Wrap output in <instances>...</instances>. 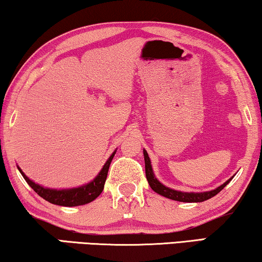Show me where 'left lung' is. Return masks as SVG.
<instances>
[{"instance_id":"obj_1","label":"left lung","mask_w":262,"mask_h":262,"mask_svg":"<svg viewBox=\"0 0 262 262\" xmlns=\"http://www.w3.org/2000/svg\"><path fill=\"white\" fill-rule=\"evenodd\" d=\"M143 154H144V161H145V175H146V180L149 182V185L151 189L157 194L162 195L166 197V199L173 200V201H178V202H203V201H207L214 197L215 195H217L220 191L222 190L223 188L226 187L227 184L229 183L230 181L233 180V177H230L228 181H226L225 183L220 185V187L213 189V190L209 191H203V192H187V191H180V190H175V189H171L169 187H166L163 183H161L157 180V177L155 176L154 170H152V165H151V161L149 155H147L146 150L143 149Z\"/></svg>"}]
</instances>
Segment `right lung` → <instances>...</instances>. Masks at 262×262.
I'll list each match as a JSON object with an SVG mask.
<instances>
[{"mask_svg":"<svg viewBox=\"0 0 262 262\" xmlns=\"http://www.w3.org/2000/svg\"><path fill=\"white\" fill-rule=\"evenodd\" d=\"M116 151L117 150L113 151L111 156L108 157L107 161H106L103 168H101L99 173H98L92 181L77 188L52 189L42 187V185L35 183V182L30 180L29 177L26 176V173L22 171L20 166H17V169L18 171L21 172V175L24 176L26 182L32 187L33 190L35 191L37 195L42 197L43 200L48 201L49 203L62 207H78L82 206V204L92 202V201L96 200L97 197L101 194V191L104 190V184L106 177H107L110 164H111L112 159L115 157Z\"/></svg>","mask_w":262,"mask_h":262,"instance_id":"add662e5","label":"right lung"}]
</instances>
